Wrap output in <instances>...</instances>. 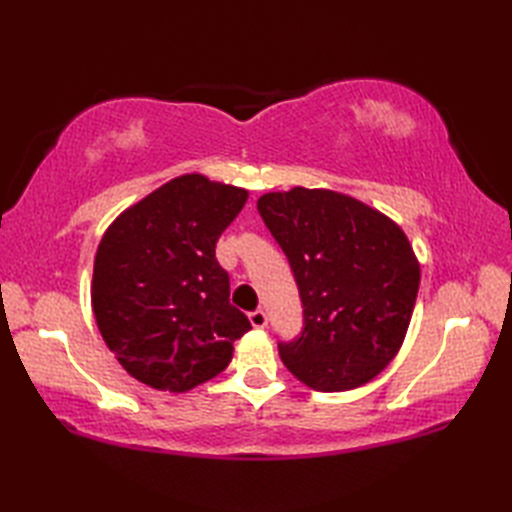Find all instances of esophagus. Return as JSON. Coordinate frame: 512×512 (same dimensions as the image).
<instances>
[{"label":"esophagus","mask_w":512,"mask_h":512,"mask_svg":"<svg viewBox=\"0 0 512 512\" xmlns=\"http://www.w3.org/2000/svg\"><path fill=\"white\" fill-rule=\"evenodd\" d=\"M248 319H250V325H253V328H257V330L266 328V323H268V317H266V312H264V310H255V312H250V314H248Z\"/></svg>","instance_id":"esophagus-1"}]
</instances>
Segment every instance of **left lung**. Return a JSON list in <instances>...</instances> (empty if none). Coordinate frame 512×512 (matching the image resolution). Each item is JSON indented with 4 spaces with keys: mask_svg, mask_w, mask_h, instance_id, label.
Wrapping results in <instances>:
<instances>
[{
    "mask_svg": "<svg viewBox=\"0 0 512 512\" xmlns=\"http://www.w3.org/2000/svg\"><path fill=\"white\" fill-rule=\"evenodd\" d=\"M257 211L303 303L301 336L279 343L281 361L317 391L369 383L398 354L416 306L420 264L405 231L330 189L264 193Z\"/></svg>",
    "mask_w": 512,
    "mask_h": 512,
    "instance_id": "8db88e82",
    "label": "left lung"
}]
</instances>
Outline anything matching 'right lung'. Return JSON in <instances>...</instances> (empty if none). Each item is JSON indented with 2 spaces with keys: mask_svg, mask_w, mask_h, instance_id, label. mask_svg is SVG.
<instances>
[{
  "mask_svg": "<svg viewBox=\"0 0 512 512\" xmlns=\"http://www.w3.org/2000/svg\"><path fill=\"white\" fill-rule=\"evenodd\" d=\"M248 191L184 173L129 206L94 257L92 308L129 376L184 394L224 372L250 330L231 306L215 244Z\"/></svg>",
  "mask_w": 512,
  "mask_h": 512,
  "instance_id": "1",
  "label": "right lung"
}]
</instances>
